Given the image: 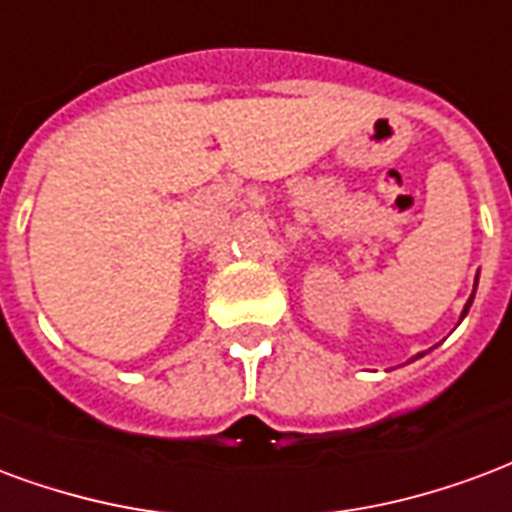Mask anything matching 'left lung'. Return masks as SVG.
I'll return each instance as SVG.
<instances>
[{"instance_id":"1","label":"left lung","mask_w":512,"mask_h":512,"mask_svg":"<svg viewBox=\"0 0 512 512\" xmlns=\"http://www.w3.org/2000/svg\"><path fill=\"white\" fill-rule=\"evenodd\" d=\"M475 286H477V281H475ZM472 297H475V292H472ZM472 297H469V302H466V308H464V316H466V311H469V305H472Z\"/></svg>"}]
</instances>
